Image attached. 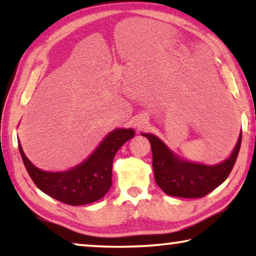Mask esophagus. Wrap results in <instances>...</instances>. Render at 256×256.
Instances as JSON below:
<instances>
[{
    "mask_svg": "<svg viewBox=\"0 0 256 256\" xmlns=\"http://www.w3.org/2000/svg\"><path fill=\"white\" fill-rule=\"evenodd\" d=\"M146 124H148V118L144 116H138L134 121V127L138 129V130H141V129L146 127Z\"/></svg>",
    "mask_w": 256,
    "mask_h": 256,
    "instance_id": "34e87169",
    "label": "esophagus"
}]
</instances>
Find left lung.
<instances>
[{
    "label": "left lung",
    "instance_id": "1",
    "mask_svg": "<svg viewBox=\"0 0 256 256\" xmlns=\"http://www.w3.org/2000/svg\"><path fill=\"white\" fill-rule=\"evenodd\" d=\"M149 140L152 152V169L155 180L166 194L180 198H202L222 185L232 171L239 154L242 132L228 158L208 166L191 162L174 152L154 134L141 132Z\"/></svg>",
    "mask_w": 256,
    "mask_h": 256
}]
</instances>
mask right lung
<instances>
[{"instance_id":"1","label":"right lung","mask_w":256,"mask_h":256,"mask_svg":"<svg viewBox=\"0 0 256 256\" xmlns=\"http://www.w3.org/2000/svg\"><path fill=\"white\" fill-rule=\"evenodd\" d=\"M135 136L132 128H118L104 136L96 150L78 166L65 171H44L34 166L18 149L26 169L36 186L64 204L78 206L99 200L112 186V169L115 154Z\"/></svg>"}]
</instances>
